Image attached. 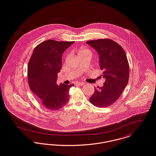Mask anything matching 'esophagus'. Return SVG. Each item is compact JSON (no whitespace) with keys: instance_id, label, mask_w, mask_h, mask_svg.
<instances>
[{"instance_id":"1","label":"esophagus","mask_w":156,"mask_h":156,"mask_svg":"<svg viewBox=\"0 0 156 156\" xmlns=\"http://www.w3.org/2000/svg\"><path fill=\"white\" fill-rule=\"evenodd\" d=\"M77 84L79 86H83L85 84L84 82H77Z\"/></svg>"}]
</instances>
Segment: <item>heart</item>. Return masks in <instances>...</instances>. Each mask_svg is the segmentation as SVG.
Here are the masks:
<instances>
[{"label": "heart", "instance_id": "heart-1", "mask_svg": "<svg viewBox=\"0 0 156 156\" xmlns=\"http://www.w3.org/2000/svg\"><path fill=\"white\" fill-rule=\"evenodd\" d=\"M85 53H90V52L88 50V49H80L79 51V55H80V54H85Z\"/></svg>", "mask_w": 156, "mask_h": 156}]
</instances>
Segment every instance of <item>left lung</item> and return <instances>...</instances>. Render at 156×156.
<instances>
[{
  "label": "left lung",
  "instance_id": "left-lung-1",
  "mask_svg": "<svg viewBox=\"0 0 156 156\" xmlns=\"http://www.w3.org/2000/svg\"><path fill=\"white\" fill-rule=\"evenodd\" d=\"M99 57V67L105 79L103 86L95 88L90 102L97 107H106L114 103L128 84L129 67L123 48L109 39L87 41Z\"/></svg>",
  "mask_w": 156,
  "mask_h": 156
}]
</instances>
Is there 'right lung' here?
<instances>
[{
	"label": "right lung",
	"mask_w": 156,
	"mask_h": 156,
	"mask_svg": "<svg viewBox=\"0 0 156 156\" xmlns=\"http://www.w3.org/2000/svg\"><path fill=\"white\" fill-rule=\"evenodd\" d=\"M73 43L46 41L34 48L28 62L29 87L49 110H59L69 101L70 88L74 85H57V75L61 69L64 52Z\"/></svg>",
	"instance_id": "1"
}]
</instances>
